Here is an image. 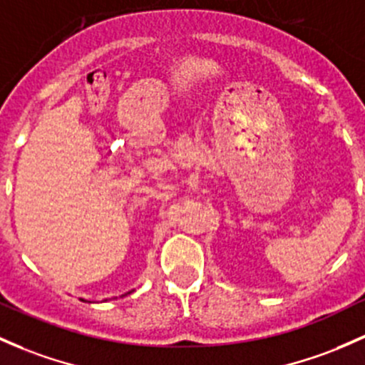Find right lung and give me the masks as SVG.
<instances>
[{"instance_id": "add662e5", "label": "right lung", "mask_w": 365, "mask_h": 365, "mask_svg": "<svg viewBox=\"0 0 365 365\" xmlns=\"http://www.w3.org/2000/svg\"><path fill=\"white\" fill-rule=\"evenodd\" d=\"M128 294H131V292H128ZM80 301H83V299H80ZM91 302V301H89Z\"/></svg>"}]
</instances>
